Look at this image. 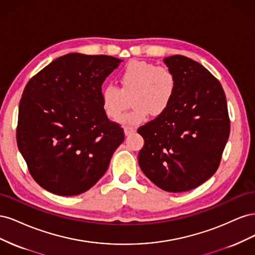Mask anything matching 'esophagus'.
Masks as SVG:
<instances>
[{
  "mask_svg": "<svg viewBox=\"0 0 255 255\" xmlns=\"http://www.w3.org/2000/svg\"><path fill=\"white\" fill-rule=\"evenodd\" d=\"M135 130H136V129H135L133 127H128V126L125 127V134H126V136L132 135L133 133H135Z\"/></svg>",
  "mask_w": 255,
  "mask_h": 255,
  "instance_id": "34e87169",
  "label": "esophagus"
}]
</instances>
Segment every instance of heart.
Masks as SVG:
<instances>
[{
    "mask_svg": "<svg viewBox=\"0 0 255 255\" xmlns=\"http://www.w3.org/2000/svg\"><path fill=\"white\" fill-rule=\"evenodd\" d=\"M120 87L107 85L101 92L102 110L111 120H117L132 97L133 110L121 118L123 125L137 126L149 114L158 117L171 105L176 91V79L166 67L143 60H133L119 73Z\"/></svg>",
    "mask_w": 255,
    "mask_h": 255,
    "instance_id": "heart-1",
    "label": "heart"
}]
</instances>
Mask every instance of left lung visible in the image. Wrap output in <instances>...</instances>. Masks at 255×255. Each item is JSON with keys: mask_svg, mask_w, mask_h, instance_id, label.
<instances>
[{"mask_svg": "<svg viewBox=\"0 0 255 255\" xmlns=\"http://www.w3.org/2000/svg\"><path fill=\"white\" fill-rule=\"evenodd\" d=\"M176 79L166 113L137 129L144 144L138 164L163 190L194 189L217 171L230 135V118L220 82L186 56L164 59Z\"/></svg>", "mask_w": 255, "mask_h": 255, "instance_id": "8db88e82", "label": "left lung"}]
</instances>
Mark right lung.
Here are the masks:
<instances>
[{"label": "right lung", "mask_w": 255, "mask_h": 255, "mask_svg": "<svg viewBox=\"0 0 255 255\" xmlns=\"http://www.w3.org/2000/svg\"><path fill=\"white\" fill-rule=\"evenodd\" d=\"M120 61L66 54L26 84L19 104L17 143L30 175L45 190L80 195L106 172L125 132L102 110V84Z\"/></svg>", "instance_id": "add662e5"}]
</instances>
